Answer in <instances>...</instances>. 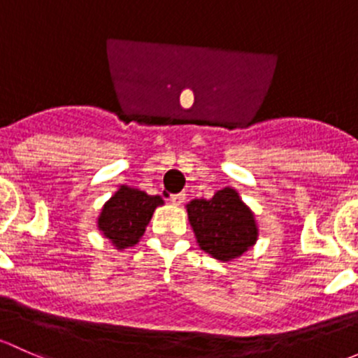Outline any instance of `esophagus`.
Returning a JSON list of instances; mask_svg holds the SVG:
<instances>
[{
	"mask_svg": "<svg viewBox=\"0 0 358 358\" xmlns=\"http://www.w3.org/2000/svg\"><path fill=\"white\" fill-rule=\"evenodd\" d=\"M184 200H186V194L184 193H178V194H171V201L174 205H180L184 203Z\"/></svg>",
	"mask_w": 358,
	"mask_h": 358,
	"instance_id": "esophagus-1",
	"label": "esophagus"
}]
</instances>
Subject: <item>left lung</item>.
<instances>
[{
  "instance_id": "left-lung-1",
  "label": "left lung",
  "mask_w": 358,
  "mask_h": 358,
  "mask_svg": "<svg viewBox=\"0 0 358 358\" xmlns=\"http://www.w3.org/2000/svg\"><path fill=\"white\" fill-rule=\"evenodd\" d=\"M187 215L200 248L217 260L243 255L259 234L252 212L231 187L217 191L210 200H193Z\"/></svg>"
}]
</instances>
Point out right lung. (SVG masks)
<instances>
[{"label": "right lung", "instance_id": "obj_1", "mask_svg": "<svg viewBox=\"0 0 358 358\" xmlns=\"http://www.w3.org/2000/svg\"><path fill=\"white\" fill-rule=\"evenodd\" d=\"M164 203L160 196H150L145 191L120 186L106 201L98 219V227L117 248L136 245L145 233L155 208Z\"/></svg>", "mask_w": 358, "mask_h": 358}]
</instances>
